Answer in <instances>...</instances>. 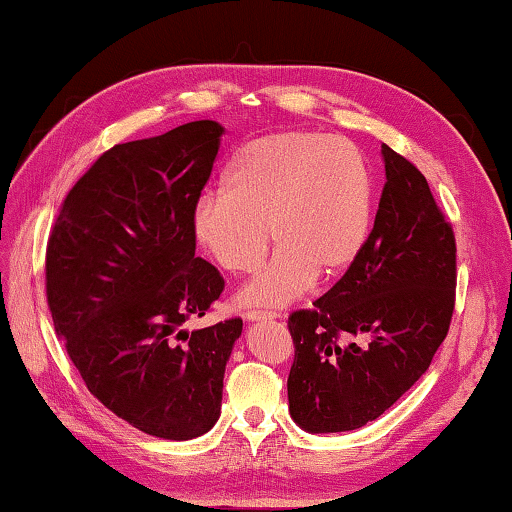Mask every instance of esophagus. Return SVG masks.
<instances>
[{"mask_svg": "<svg viewBox=\"0 0 512 512\" xmlns=\"http://www.w3.org/2000/svg\"><path fill=\"white\" fill-rule=\"evenodd\" d=\"M244 318L248 320V323H259V320H275L277 314H273V311H259V309H248Z\"/></svg>", "mask_w": 512, "mask_h": 512, "instance_id": "1", "label": "esophagus"}]
</instances>
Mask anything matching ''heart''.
<instances>
[{
    "mask_svg": "<svg viewBox=\"0 0 512 512\" xmlns=\"http://www.w3.org/2000/svg\"><path fill=\"white\" fill-rule=\"evenodd\" d=\"M375 221V176L357 144L316 131L259 135L232 155L223 192H207L192 210V232L216 264L253 273L239 291L246 307H284L320 275L334 280L366 250Z\"/></svg>",
    "mask_w": 512,
    "mask_h": 512,
    "instance_id": "heart-1",
    "label": "heart"
}]
</instances>
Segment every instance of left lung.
<instances>
[{
    "instance_id": "8db88e82",
    "label": "left lung",
    "mask_w": 512,
    "mask_h": 512,
    "mask_svg": "<svg viewBox=\"0 0 512 512\" xmlns=\"http://www.w3.org/2000/svg\"><path fill=\"white\" fill-rule=\"evenodd\" d=\"M386 185L357 264L293 311L289 413L309 433L377 420L427 372L454 314L456 241L427 178L381 144Z\"/></svg>"
}]
</instances>
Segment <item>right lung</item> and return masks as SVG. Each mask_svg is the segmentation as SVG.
I'll return each mask as SVG.
<instances>
[{
  "label": "right lung",
  "mask_w": 512,
  "mask_h": 512,
  "mask_svg": "<svg viewBox=\"0 0 512 512\" xmlns=\"http://www.w3.org/2000/svg\"><path fill=\"white\" fill-rule=\"evenodd\" d=\"M223 133L198 119L112 146L67 194L47 246L51 318L88 391L164 440L198 438L219 420L244 327L185 329L223 291L192 232Z\"/></svg>",
  "instance_id": "1"
}]
</instances>
